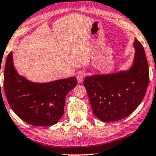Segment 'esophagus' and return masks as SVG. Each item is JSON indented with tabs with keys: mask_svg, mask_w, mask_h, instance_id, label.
<instances>
[{
	"mask_svg": "<svg viewBox=\"0 0 156 156\" xmlns=\"http://www.w3.org/2000/svg\"><path fill=\"white\" fill-rule=\"evenodd\" d=\"M85 76H86V72L85 71H80L77 73L76 78L78 80V83H82L83 80V78Z\"/></svg>",
	"mask_w": 156,
	"mask_h": 156,
	"instance_id": "34e87169",
	"label": "esophagus"
}]
</instances>
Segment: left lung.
Listing matches in <instances>:
<instances>
[{
    "mask_svg": "<svg viewBox=\"0 0 156 156\" xmlns=\"http://www.w3.org/2000/svg\"><path fill=\"white\" fill-rule=\"evenodd\" d=\"M134 64L128 71L86 77L83 85L93 113L104 122L116 121L132 113L146 95L149 68L143 45L136 38Z\"/></svg>",
    "mask_w": 156,
    "mask_h": 156,
    "instance_id": "1",
    "label": "left lung"
}]
</instances>
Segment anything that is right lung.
<instances>
[{"mask_svg":"<svg viewBox=\"0 0 156 156\" xmlns=\"http://www.w3.org/2000/svg\"><path fill=\"white\" fill-rule=\"evenodd\" d=\"M74 77L46 83H35L20 76L10 52L4 69L3 87L8 102L16 115L30 125L51 126L64 114L66 97L76 86Z\"/></svg>","mask_w":156,"mask_h":156,"instance_id":"1","label":"right lung"}]
</instances>
